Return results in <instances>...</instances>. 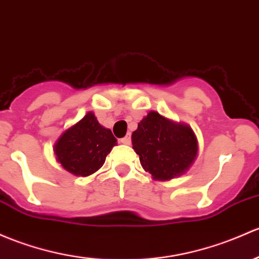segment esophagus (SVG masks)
Wrapping results in <instances>:
<instances>
[{"label":"esophagus","instance_id":"34e87169","mask_svg":"<svg viewBox=\"0 0 259 259\" xmlns=\"http://www.w3.org/2000/svg\"><path fill=\"white\" fill-rule=\"evenodd\" d=\"M120 141L122 144H125V145H129V144L132 143V138H130V135H126V137L122 138Z\"/></svg>","mask_w":259,"mask_h":259}]
</instances>
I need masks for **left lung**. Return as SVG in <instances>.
Returning <instances> with one entry per match:
<instances>
[{
    "label": "left lung",
    "mask_w": 259,
    "mask_h": 259,
    "mask_svg": "<svg viewBox=\"0 0 259 259\" xmlns=\"http://www.w3.org/2000/svg\"><path fill=\"white\" fill-rule=\"evenodd\" d=\"M132 143L144 170L156 180L180 176L197 155V140L192 130L167 120L156 111H150L139 122Z\"/></svg>",
    "instance_id": "8db88e82"
}]
</instances>
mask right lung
<instances>
[{
  "label": "right lung",
  "instance_id": "1",
  "mask_svg": "<svg viewBox=\"0 0 259 259\" xmlns=\"http://www.w3.org/2000/svg\"><path fill=\"white\" fill-rule=\"evenodd\" d=\"M116 141L110 130L103 127L94 114L88 113L62 134L54 145V152L65 170L89 176L102 167Z\"/></svg>",
  "mask_w": 259,
  "mask_h": 259
}]
</instances>
